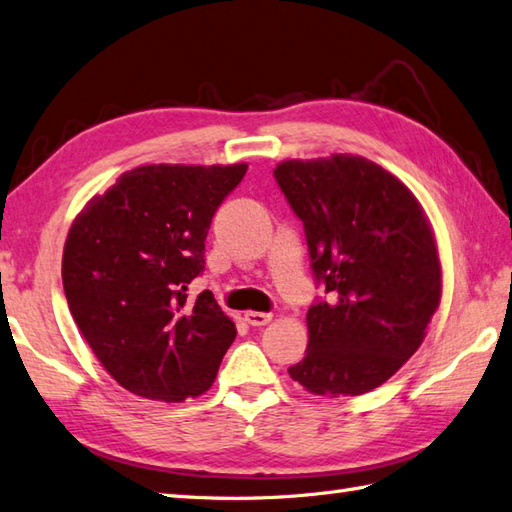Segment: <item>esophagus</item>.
Instances as JSON below:
<instances>
[{
    "label": "esophagus",
    "mask_w": 512,
    "mask_h": 512,
    "mask_svg": "<svg viewBox=\"0 0 512 512\" xmlns=\"http://www.w3.org/2000/svg\"><path fill=\"white\" fill-rule=\"evenodd\" d=\"M245 322L252 326H265L271 322V313H260V311H245Z\"/></svg>",
    "instance_id": "1"
}]
</instances>
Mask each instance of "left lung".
Returning a JSON list of instances; mask_svg holds the SVG:
<instances>
[{
    "mask_svg": "<svg viewBox=\"0 0 512 512\" xmlns=\"http://www.w3.org/2000/svg\"><path fill=\"white\" fill-rule=\"evenodd\" d=\"M274 177L326 291L306 313L309 346L291 379L322 396L366 394L414 355L438 309L434 232L412 190L366 157L287 160Z\"/></svg>",
    "mask_w": 512,
    "mask_h": 512,
    "instance_id": "obj_1",
    "label": "left lung"
}]
</instances>
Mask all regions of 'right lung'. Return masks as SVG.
Wrapping results in <instances>:
<instances>
[{"label": "right lung", "instance_id": "add662e5", "mask_svg": "<svg viewBox=\"0 0 512 512\" xmlns=\"http://www.w3.org/2000/svg\"><path fill=\"white\" fill-rule=\"evenodd\" d=\"M247 164H149L122 173L74 219L63 289L76 326L124 390L181 403L206 392L236 337L212 291L188 298L214 212Z\"/></svg>", "mask_w": 512, "mask_h": 512}]
</instances>
